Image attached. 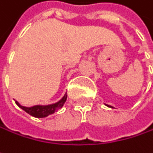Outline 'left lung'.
<instances>
[{"label": "left lung", "instance_id": "obj_1", "mask_svg": "<svg viewBox=\"0 0 153 153\" xmlns=\"http://www.w3.org/2000/svg\"><path fill=\"white\" fill-rule=\"evenodd\" d=\"M107 106H109V105H107ZM110 107H111V106H110Z\"/></svg>", "mask_w": 153, "mask_h": 153}]
</instances>
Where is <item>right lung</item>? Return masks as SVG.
Instances as JSON below:
<instances>
[{
    "instance_id": "1",
    "label": "right lung",
    "mask_w": 153,
    "mask_h": 153,
    "mask_svg": "<svg viewBox=\"0 0 153 153\" xmlns=\"http://www.w3.org/2000/svg\"><path fill=\"white\" fill-rule=\"evenodd\" d=\"M67 98V95L65 94L64 96V97L59 100L57 103L56 104H52V105H34L32 107H25L19 105L18 102L16 101V104L20 107L21 109H23L25 111H26L28 114L36 117V118H44L47 117L50 114L55 113L56 111H58L61 107L64 105V104L65 103Z\"/></svg>"
}]
</instances>
